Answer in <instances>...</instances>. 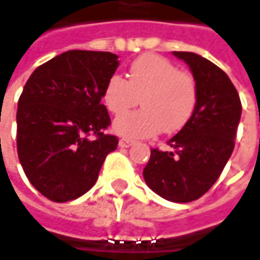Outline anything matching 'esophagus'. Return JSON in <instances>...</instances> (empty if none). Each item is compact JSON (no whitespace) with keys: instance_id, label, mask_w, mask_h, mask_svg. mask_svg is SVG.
<instances>
[{"instance_id":"34e87169","label":"esophagus","mask_w":260,"mask_h":260,"mask_svg":"<svg viewBox=\"0 0 260 260\" xmlns=\"http://www.w3.org/2000/svg\"><path fill=\"white\" fill-rule=\"evenodd\" d=\"M133 143H135L133 140H130V139H125V137H123V139H120V142H118L120 148H130V146H132Z\"/></svg>"}]
</instances>
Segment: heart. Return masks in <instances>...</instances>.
I'll use <instances>...</instances> for the list:
<instances>
[{"instance_id":"heart-1","label":"heart","mask_w":260,"mask_h":260,"mask_svg":"<svg viewBox=\"0 0 260 260\" xmlns=\"http://www.w3.org/2000/svg\"><path fill=\"white\" fill-rule=\"evenodd\" d=\"M143 108L117 118L114 130L127 137H149L159 132L181 130L198 105L194 79L178 70L170 59L145 54L128 69V80L112 74L107 80L102 99L114 115H121L139 104Z\"/></svg>"}]
</instances>
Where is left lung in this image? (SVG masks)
<instances>
[{"instance_id": "8db88e82", "label": "left lung", "mask_w": 260, "mask_h": 260, "mask_svg": "<svg viewBox=\"0 0 260 260\" xmlns=\"http://www.w3.org/2000/svg\"><path fill=\"white\" fill-rule=\"evenodd\" d=\"M186 61L198 86V105L188 123L168 140L173 150L150 149L146 184L170 202L202 198L215 184L234 149L241 102L230 77L209 59L174 51Z\"/></svg>"}]
</instances>
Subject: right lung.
<instances>
[{
  "mask_svg": "<svg viewBox=\"0 0 260 260\" xmlns=\"http://www.w3.org/2000/svg\"><path fill=\"white\" fill-rule=\"evenodd\" d=\"M118 57L104 51L73 49L39 66L19 98L17 153L32 186L46 199L69 202L96 183L118 137L101 104Z\"/></svg>",
  "mask_w": 260,
  "mask_h": 260,
  "instance_id": "obj_1",
  "label": "right lung"
}]
</instances>
